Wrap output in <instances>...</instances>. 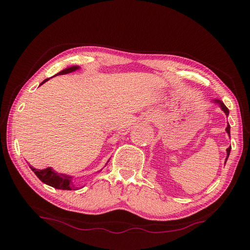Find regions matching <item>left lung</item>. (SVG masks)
Segmentation results:
<instances>
[{
    "instance_id": "obj_1",
    "label": "left lung",
    "mask_w": 250,
    "mask_h": 250,
    "mask_svg": "<svg viewBox=\"0 0 250 250\" xmlns=\"http://www.w3.org/2000/svg\"><path fill=\"white\" fill-rule=\"evenodd\" d=\"M214 102L215 103H217L218 104L219 106H220V108L224 110V113L227 115V116H229V109L227 108V106L224 104V102H222V101H220V100H217V99H215L214 100ZM226 131H227V133L229 134V136H230V125L228 124V125H227V128H226ZM230 151H231V146H229V148H228L227 149V158H226V161H225V164H226V162H227V160H228V158H229V155H230Z\"/></svg>"
}]
</instances>
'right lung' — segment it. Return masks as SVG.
<instances>
[{
	"instance_id": "add662e5",
	"label": "right lung",
	"mask_w": 250,
	"mask_h": 250,
	"mask_svg": "<svg viewBox=\"0 0 250 250\" xmlns=\"http://www.w3.org/2000/svg\"><path fill=\"white\" fill-rule=\"evenodd\" d=\"M79 68L81 67H79L78 65L66 67V68H64V70H62L61 72L56 74V75H63V74L75 72V71L79 70ZM47 81H49V78L45 79V81L41 84H43ZM31 169L44 184L51 186V187H54L56 189H61V190H76L77 189L76 186L73 183V176H71V175L58 173L55 171V169H52V167H47L44 169H36L34 167H31ZM101 171H102V169H101Z\"/></svg>"
}]
</instances>
